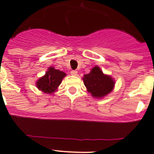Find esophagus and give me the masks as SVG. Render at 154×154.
I'll use <instances>...</instances> for the list:
<instances>
[{"mask_svg":"<svg viewBox=\"0 0 154 154\" xmlns=\"http://www.w3.org/2000/svg\"><path fill=\"white\" fill-rule=\"evenodd\" d=\"M71 75H73V76H77V71H71Z\"/></svg>","mask_w":154,"mask_h":154,"instance_id":"obj_1","label":"esophagus"}]
</instances>
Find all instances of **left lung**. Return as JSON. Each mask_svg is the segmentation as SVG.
<instances>
[{"mask_svg":"<svg viewBox=\"0 0 154 154\" xmlns=\"http://www.w3.org/2000/svg\"><path fill=\"white\" fill-rule=\"evenodd\" d=\"M83 80L88 92L98 98L110 93L114 86V80L103 74L98 66L94 67L89 74H85Z\"/></svg>","mask_w":154,"mask_h":154,"instance_id":"obj_1","label":"left lung"}]
</instances>
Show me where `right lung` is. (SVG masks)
<instances>
[{
    "label": "right lung",
    "instance_id": "1",
    "mask_svg": "<svg viewBox=\"0 0 154 154\" xmlns=\"http://www.w3.org/2000/svg\"><path fill=\"white\" fill-rule=\"evenodd\" d=\"M65 76V73L54 69V68H50L45 75L37 82V86L40 90L50 94L56 90Z\"/></svg>",
    "mask_w": 154,
    "mask_h": 154
}]
</instances>
